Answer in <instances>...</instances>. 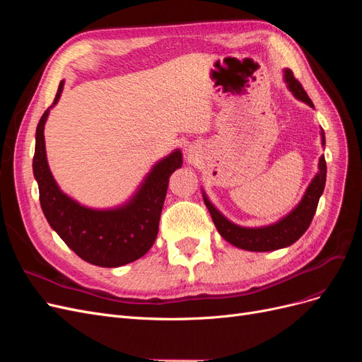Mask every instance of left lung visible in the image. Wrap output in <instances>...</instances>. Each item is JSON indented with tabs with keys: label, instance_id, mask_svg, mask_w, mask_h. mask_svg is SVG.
<instances>
[{
	"label": "left lung",
	"instance_id": "left-lung-1",
	"mask_svg": "<svg viewBox=\"0 0 362 362\" xmlns=\"http://www.w3.org/2000/svg\"><path fill=\"white\" fill-rule=\"evenodd\" d=\"M282 78L286 83L287 89L298 101L305 103L314 108V104L303 90V87L299 84V81L294 78L293 72L290 69L282 71ZM320 139L322 146L325 148V131L320 128ZM326 184V161L325 156L319 158V170L314 175V178L306 187L302 199L298 202L291 211H288L286 216L278 218L276 222L264 225V226H242L229 221L217 208L213 205V202L208 199L205 190L202 189V198L208 208V211L211 214L213 222L217 228L218 234H221L226 242L234 245L235 247L250 250V252H270L287 247L293 245L294 242L305 234L308 229L313 217L317 210V204H319L320 196L323 194Z\"/></svg>",
	"mask_w": 362,
	"mask_h": 362
}]
</instances>
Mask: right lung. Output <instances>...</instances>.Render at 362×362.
<instances>
[{"mask_svg":"<svg viewBox=\"0 0 362 362\" xmlns=\"http://www.w3.org/2000/svg\"><path fill=\"white\" fill-rule=\"evenodd\" d=\"M63 86L64 80L36 128L33 175L39 185L42 211L49 226L84 261L101 267L125 266L144 257L154 245L169 177L182 166V154L177 148L158 160L125 202L108 208L83 205L60 189L47 158L43 133Z\"/></svg>","mask_w":362,"mask_h":362,"instance_id":"1","label":"right lung"}]
</instances>
